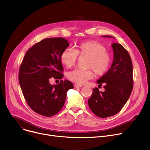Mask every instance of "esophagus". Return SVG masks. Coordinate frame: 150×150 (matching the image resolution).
Wrapping results in <instances>:
<instances>
[{
  "label": "esophagus",
  "mask_w": 150,
  "mask_h": 150,
  "mask_svg": "<svg viewBox=\"0 0 150 150\" xmlns=\"http://www.w3.org/2000/svg\"><path fill=\"white\" fill-rule=\"evenodd\" d=\"M81 85H80V84H74V87L75 88H81Z\"/></svg>",
  "instance_id": "34e87169"
}]
</instances>
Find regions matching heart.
Here are the masks:
<instances>
[{"instance_id":"b5f03b06","label":"heart","mask_w":150,"mask_h":150,"mask_svg":"<svg viewBox=\"0 0 150 150\" xmlns=\"http://www.w3.org/2000/svg\"><path fill=\"white\" fill-rule=\"evenodd\" d=\"M88 57L86 67L89 69H74L68 72V79L78 84H83L93 76V72L97 75L106 74L110 69L112 62V56L107 51L106 47L96 41H88L80 43L75 49L66 48L61 52L60 59L67 68L75 65L78 56Z\"/></svg>"}]
</instances>
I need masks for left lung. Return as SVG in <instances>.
<instances>
[{
    "instance_id": "obj_1",
    "label": "left lung",
    "mask_w": 150,
    "mask_h": 150,
    "mask_svg": "<svg viewBox=\"0 0 150 150\" xmlns=\"http://www.w3.org/2000/svg\"><path fill=\"white\" fill-rule=\"evenodd\" d=\"M111 45L114 50L111 67L97 81L99 86L105 84V91L93 88L88 100L92 112L100 118L111 117L120 112L130 97L133 88L132 64L128 51L120 44L113 43Z\"/></svg>"
}]
</instances>
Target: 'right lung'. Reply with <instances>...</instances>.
I'll return each mask as SVG.
<instances>
[{
	"label": "right lung",
	"mask_w": 150,
	"mask_h": 150,
	"mask_svg": "<svg viewBox=\"0 0 150 150\" xmlns=\"http://www.w3.org/2000/svg\"><path fill=\"white\" fill-rule=\"evenodd\" d=\"M69 45L63 38H46L31 47L23 58L19 72L21 88L28 105L39 114H57L64 105L67 92L74 88L67 80L55 85L49 83L51 78L64 76L60 55Z\"/></svg>",
	"instance_id": "1"
}]
</instances>
